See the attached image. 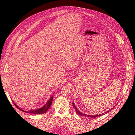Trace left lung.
Here are the masks:
<instances>
[{
    "instance_id": "8db88e82",
    "label": "left lung",
    "mask_w": 135,
    "mask_h": 135,
    "mask_svg": "<svg viewBox=\"0 0 135 135\" xmlns=\"http://www.w3.org/2000/svg\"><path fill=\"white\" fill-rule=\"evenodd\" d=\"M73 107H74V109H75V111H76V114H79V115H81V116H85V117H91V118H96V117H100V116H101V115H103V114H104V113L103 114H97V115H86V114H83V113H81V112H80V111H79L78 110V109L76 108V107L75 106V105H74V103H73ZM110 110H111V109L110 110ZM109 111H108V112H105V113H108Z\"/></svg>"
}]
</instances>
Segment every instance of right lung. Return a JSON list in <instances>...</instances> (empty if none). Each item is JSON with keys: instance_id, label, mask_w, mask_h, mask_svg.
I'll use <instances>...</instances> for the list:
<instances>
[{"instance_id": "right-lung-1", "label": "right lung", "mask_w": 135, "mask_h": 135, "mask_svg": "<svg viewBox=\"0 0 135 135\" xmlns=\"http://www.w3.org/2000/svg\"><path fill=\"white\" fill-rule=\"evenodd\" d=\"M53 99H54V97L53 96H52L50 100H49L47 103H46V104L43 107L38 109H36V110H29V111H24V110H22L21 109H20V108H18V107L17 105H16V104H15V103H14V102H13L14 105L16 106V107H17L19 110H21V111L23 112H26L27 113H30V114H44L46 113L47 110H48V109L50 108L51 105H52V101Z\"/></svg>"}]
</instances>
